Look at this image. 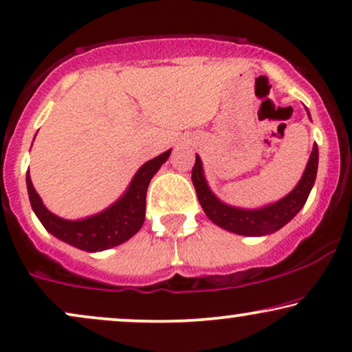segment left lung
Masks as SVG:
<instances>
[{"label": "left lung", "mask_w": 352, "mask_h": 352, "mask_svg": "<svg viewBox=\"0 0 352 352\" xmlns=\"http://www.w3.org/2000/svg\"><path fill=\"white\" fill-rule=\"evenodd\" d=\"M318 168V146L314 144L312 154L304 170V175L296 185L291 193L283 199L268 206L258 209H242L234 208L222 203L219 198L209 190L204 179L203 166L199 155H197L193 170H191V180H193L195 190H197L198 201L201 204L206 216L219 228L229 230V232L239 235H250V237H260V235L273 234L286 226L304 206L309 198L310 190L315 184Z\"/></svg>", "instance_id": "obj_1"}]
</instances>
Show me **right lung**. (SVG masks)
Segmentation results:
<instances>
[{"label": "right lung", "instance_id": "obj_1", "mask_svg": "<svg viewBox=\"0 0 352 352\" xmlns=\"http://www.w3.org/2000/svg\"><path fill=\"white\" fill-rule=\"evenodd\" d=\"M168 155H170V149L143 164L118 201H115L112 206L104 209L99 214L86 217V219H61L48 211L35 191L28 170L25 182H28L30 204L43 228L56 239L84 252L109 250L126 242L141 229L146 214V191H148L149 182L167 161Z\"/></svg>", "mask_w": 352, "mask_h": 352}]
</instances>
